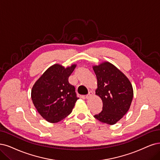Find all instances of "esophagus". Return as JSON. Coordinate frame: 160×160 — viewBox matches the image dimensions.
I'll return each mask as SVG.
<instances>
[{"mask_svg": "<svg viewBox=\"0 0 160 160\" xmlns=\"http://www.w3.org/2000/svg\"><path fill=\"white\" fill-rule=\"evenodd\" d=\"M92 96H93V92L90 91V92H89V93H88V95L86 96V98L88 99H89L90 97H92Z\"/></svg>", "mask_w": 160, "mask_h": 160, "instance_id": "esophagus-1", "label": "esophagus"}]
</instances>
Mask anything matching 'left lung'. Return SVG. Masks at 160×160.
<instances>
[{
    "label": "left lung",
    "mask_w": 160,
    "mask_h": 160,
    "mask_svg": "<svg viewBox=\"0 0 160 160\" xmlns=\"http://www.w3.org/2000/svg\"><path fill=\"white\" fill-rule=\"evenodd\" d=\"M93 69L98 80L96 95L103 102L102 111L94 117L102 122L115 125L131 107L132 86L125 74L109 62L94 65Z\"/></svg>",
    "instance_id": "1"
}]
</instances>
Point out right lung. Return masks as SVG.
Returning a JSON list of instances; mask_svg holds the SVG:
<instances>
[{"label":"right lung","instance_id":"obj_1","mask_svg":"<svg viewBox=\"0 0 160 160\" xmlns=\"http://www.w3.org/2000/svg\"><path fill=\"white\" fill-rule=\"evenodd\" d=\"M76 64L65 68L55 64L47 68L32 87L31 97L40 115L49 122L61 121L72 112L76 97L75 88L68 82Z\"/></svg>","mask_w":160,"mask_h":160}]
</instances>
